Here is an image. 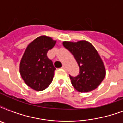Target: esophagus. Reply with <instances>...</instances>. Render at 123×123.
<instances>
[{"label":"esophagus","instance_id":"34e87169","mask_svg":"<svg viewBox=\"0 0 123 123\" xmlns=\"http://www.w3.org/2000/svg\"><path fill=\"white\" fill-rule=\"evenodd\" d=\"M62 68L63 69H64L65 71H66V70H67V68H66V67L65 66H63L62 67Z\"/></svg>","mask_w":123,"mask_h":123}]
</instances>
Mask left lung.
<instances>
[{"label":"left lung","mask_w":123,"mask_h":123,"mask_svg":"<svg viewBox=\"0 0 123 123\" xmlns=\"http://www.w3.org/2000/svg\"><path fill=\"white\" fill-rule=\"evenodd\" d=\"M64 46L73 54L79 66L77 77L69 75L71 84L80 92L93 91L103 80L106 75L105 66L98 52L89 41H63Z\"/></svg>","instance_id":"1"}]
</instances>
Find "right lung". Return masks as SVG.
Wrapping results in <instances>:
<instances>
[{"instance_id": "add662e5", "label": "right lung", "mask_w": 123, "mask_h": 123, "mask_svg": "<svg viewBox=\"0 0 123 123\" xmlns=\"http://www.w3.org/2000/svg\"><path fill=\"white\" fill-rule=\"evenodd\" d=\"M57 41L41 36L29 44L20 62V73L24 82L32 89L41 91L50 86L55 68L47 57Z\"/></svg>"}]
</instances>
